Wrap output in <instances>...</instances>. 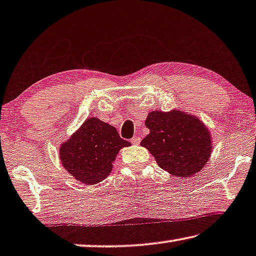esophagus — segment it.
<instances>
[{"mask_svg":"<svg viewBox=\"0 0 256 256\" xmlns=\"http://www.w3.org/2000/svg\"><path fill=\"white\" fill-rule=\"evenodd\" d=\"M130 142H132V144H138L140 142V137L135 136V137H132V138L130 140Z\"/></svg>","mask_w":256,"mask_h":256,"instance_id":"esophagus-1","label":"esophagus"}]
</instances>
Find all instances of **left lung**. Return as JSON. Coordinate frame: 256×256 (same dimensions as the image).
<instances>
[{"label":"left lung","mask_w":256,"mask_h":256,"mask_svg":"<svg viewBox=\"0 0 256 256\" xmlns=\"http://www.w3.org/2000/svg\"><path fill=\"white\" fill-rule=\"evenodd\" d=\"M150 134L140 142L160 168L190 178L205 167L212 153L210 132L198 118L174 110L152 111L145 120Z\"/></svg>","instance_id":"obj_1"}]
</instances>
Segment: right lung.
<instances>
[{"mask_svg":"<svg viewBox=\"0 0 256 256\" xmlns=\"http://www.w3.org/2000/svg\"><path fill=\"white\" fill-rule=\"evenodd\" d=\"M129 145L113 126L89 118L60 145V156L62 166L74 178L94 186L111 174L118 152Z\"/></svg>","mask_w":256,"mask_h":256,"instance_id":"obj_1","label":"right lung"}]
</instances>
